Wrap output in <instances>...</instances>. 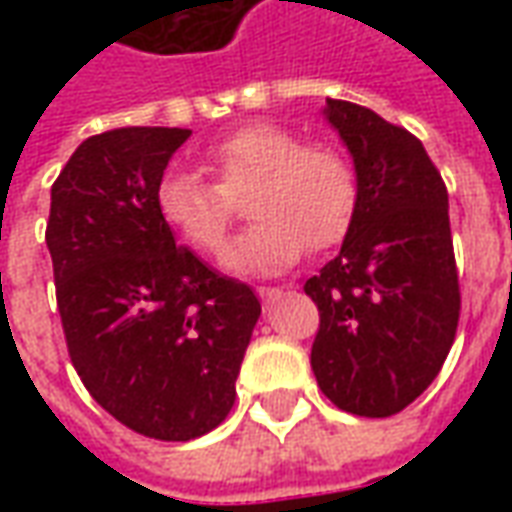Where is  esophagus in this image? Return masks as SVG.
I'll return each mask as SVG.
<instances>
[{
	"instance_id": "1",
	"label": "esophagus",
	"mask_w": 512,
	"mask_h": 512,
	"mask_svg": "<svg viewBox=\"0 0 512 512\" xmlns=\"http://www.w3.org/2000/svg\"><path fill=\"white\" fill-rule=\"evenodd\" d=\"M257 296L263 304H274V301L282 296V288H271V285H263V288H257Z\"/></svg>"
}]
</instances>
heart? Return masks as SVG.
I'll return each instance as SVG.
<instances>
[{
	"label": "heart",
	"mask_w": 512,
	"mask_h": 512,
	"mask_svg": "<svg viewBox=\"0 0 512 512\" xmlns=\"http://www.w3.org/2000/svg\"><path fill=\"white\" fill-rule=\"evenodd\" d=\"M213 183L191 172H169L156 189V211L169 233L200 255L219 257L233 227L235 202L249 190L257 219L233 249L235 271H277L304 252L343 244L359 208L351 161L329 142H301L279 123H246L205 153Z\"/></svg>",
	"instance_id": "1"
}]
</instances>
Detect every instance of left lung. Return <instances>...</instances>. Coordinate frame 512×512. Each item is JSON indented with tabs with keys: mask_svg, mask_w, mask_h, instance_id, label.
I'll return each instance as SVG.
<instances>
[{
	"mask_svg": "<svg viewBox=\"0 0 512 512\" xmlns=\"http://www.w3.org/2000/svg\"><path fill=\"white\" fill-rule=\"evenodd\" d=\"M326 115L354 156L359 208L304 285L321 315L312 373L337 408L392 417L439 376L461 318L447 186L403 126L348 101Z\"/></svg>",
	"mask_w": 512,
	"mask_h": 512,
	"instance_id": "8db88e82",
	"label": "left lung"
}]
</instances>
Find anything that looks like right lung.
I'll return each instance as SVG.
<instances>
[{"instance_id": "1", "label": "right lung", "mask_w": 512, "mask_h": 512, "mask_svg": "<svg viewBox=\"0 0 512 512\" xmlns=\"http://www.w3.org/2000/svg\"><path fill=\"white\" fill-rule=\"evenodd\" d=\"M189 128H115L51 186L46 244L65 345L98 406L139 436L189 441L235 403L260 301L175 244L156 189Z\"/></svg>"}]
</instances>
